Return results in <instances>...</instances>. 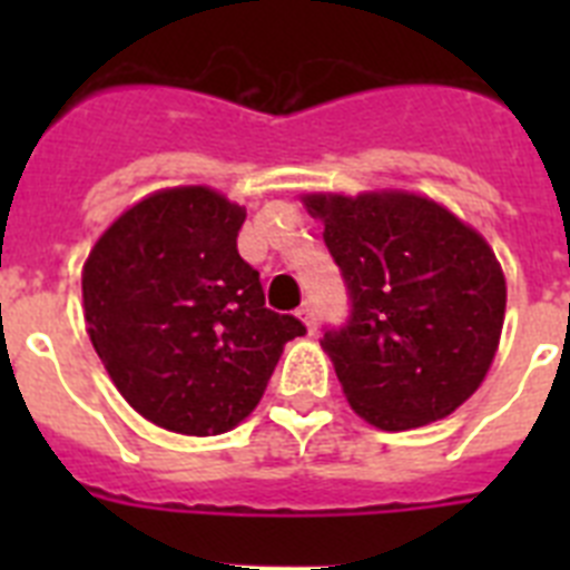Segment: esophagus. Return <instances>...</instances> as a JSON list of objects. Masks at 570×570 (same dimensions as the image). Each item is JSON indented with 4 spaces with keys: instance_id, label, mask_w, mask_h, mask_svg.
Returning a JSON list of instances; mask_svg holds the SVG:
<instances>
[{
    "instance_id": "esophagus-1",
    "label": "esophagus",
    "mask_w": 570,
    "mask_h": 570,
    "mask_svg": "<svg viewBox=\"0 0 570 570\" xmlns=\"http://www.w3.org/2000/svg\"><path fill=\"white\" fill-rule=\"evenodd\" d=\"M299 320H302V325L308 328V334H314V331H316V311H314V305H302V308H299Z\"/></svg>"
}]
</instances>
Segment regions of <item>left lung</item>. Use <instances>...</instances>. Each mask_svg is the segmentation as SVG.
<instances>
[{
	"label": "left lung",
	"mask_w": 570,
	"mask_h": 570,
	"mask_svg": "<svg viewBox=\"0 0 570 570\" xmlns=\"http://www.w3.org/2000/svg\"><path fill=\"white\" fill-rule=\"evenodd\" d=\"M351 291V322L328 331L347 405L380 431L445 420L497 356L505 274L485 236L414 190L302 194Z\"/></svg>",
	"instance_id": "left-lung-1"
}]
</instances>
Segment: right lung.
Segmentation results:
<instances>
[{
	"instance_id": "add662e5",
	"label": "right lung",
	"mask_w": 570,
	"mask_h": 570,
	"mask_svg": "<svg viewBox=\"0 0 570 570\" xmlns=\"http://www.w3.org/2000/svg\"><path fill=\"white\" fill-rule=\"evenodd\" d=\"M245 208L208 185L148 194L105 228L82 268L88 336L136 414L216 436L259 405L296 316L265 308L236 250Z\"/></svg>"
}]
</instances>
